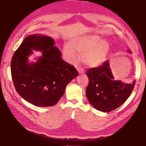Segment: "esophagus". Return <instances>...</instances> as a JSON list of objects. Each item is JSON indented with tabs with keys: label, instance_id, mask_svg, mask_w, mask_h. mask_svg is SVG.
I'll use <instances>...</instances> for the list:
<instances>
[{
	"label": "esophagus",
	"instance_id": "obj_1",
	"mask_svg": "<svg viewBox=\"0 0 146 146\" xmlns=\"http://www.w3.org/2000/svg\"><path fill=\"white\" fill-rule=\"evenodd\" d=\"M78 72L80 73H81V74H82V73H84V70L83 69H79L78 70Z\"/></svg>",
	"mask_w": 146,
	"mask_h": 146
}]
</instances>
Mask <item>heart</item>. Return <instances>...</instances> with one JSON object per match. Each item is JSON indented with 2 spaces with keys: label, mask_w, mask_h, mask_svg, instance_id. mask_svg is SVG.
<instances>
[{
  "label": "heart",
  "mask_w": 146,
  "mask_h": 146,
  "mask_svg": "<svg viewBox=\"0 0 146 146\" xmlns=\"http://www.w3.org/2000/svg\"><path fill=\"white\" fill-rule=\"evenodd\" d=\"M108 43L101 40L97 35L78 36L71 40L64 47V53L67 60L73 63L78 60V54H81L83 62L90 66H96L106 59L109 52Z\"/></svg>",
  "instance_id": "b5f03b06"
}]
</instances>
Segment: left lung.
<instances>
[{"instance_id": "8db88e82", "label": "left lung", "mask_w": 146, "mask_h": 146, "mask_svg": "<svg viewBox=\"0 0 146 146\" xmlns=\"http://www.w3.org/2000/svg\"><path fill=\"white\" fill-rule=\"evenodd\" d=\"M86 74L89 79L86 90L88 100L95 109L104 113L121 106L134 87L135 80L131 83L115 80L108 60L96 68H91Z\"/></svg>"}]
</instances>
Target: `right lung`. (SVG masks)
<instances>
[{
  "label": "right lung",
  "mask_w": 146,
  "mask_h": 146,
  "mask_svg": "<svg viewBox=\"0 0 146 146\" xmlns=\"http://www.w3.org/2000/svg\"><path fill=\"white\" fill-rule=\"evenodd\" d=\"M54 40L42 34L27 36L13 53L11 74L13 85L19 95L36 106L55 105L66 86L78 76L74 66L65 62L54 46ZM32 49L41 50L42 56L35 63L27 62Z\"/></svg>",
  "instance_id": "add662e5"
}]
</instances>
